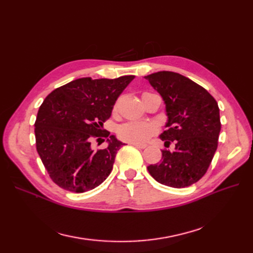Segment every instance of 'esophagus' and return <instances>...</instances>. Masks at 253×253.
Segmentation results:
<instances>
[{"label": "esophagus", "instance_id": "1", "mask_svg": "<svg viewBox=\"0 0 253 253\" xmlns=\"http://www.w3.org/2000/svg\"><path fill=\"white\" fill-rule=\"evenodd\" d=\"M132 145H134V147L138 148V149H145L147 148V144H140V143H131Z\"/></svg>", "mask_w": 253, "mask_h": 253}]
</instances>
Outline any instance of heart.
I'll use <instances>...</instances> for the list:
<instances>
[{
	"mask_svg": "<svg viewBox=\"0 0 253 253\" xmlns=\"http://www.w3.org/2000/svg\"><path fill=\"white\" fill-rule=\"evenodd\" d=\"M157 131L158 126L153 122L129 120L118 127L117 134L119 138L125 141L132 143H143L150 137L155 135Z\"/></svg>",
	"mask_w": 253,
	"mask_h": 253,
	"instance_id": "1",
	"label": "heart"
}]
</instances>
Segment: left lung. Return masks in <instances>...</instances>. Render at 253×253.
Listing matches in <instances>:
<instances>
[{"label":"left lung","mask_w":253,"mask_h":253,"mask_svg":"<svg viewBox=\"0 0 253 253\" xmlns=\"http://www.w3.org/2000/svg\"><path fill=\"white\" fill-rule=\"evenodd\" d=\"M166 103L168 129L160 135L162 162L148 167L151 176L172 188H186L200 180L215 154L220 132L215 99L200 84L180 74L158 72L144 77Z\"/></svg>","instance_id":"left-lung-1"}]
</instances>
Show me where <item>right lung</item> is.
<instances>
[{"label":"right lung","mask_w":253,"mask_h":253,"mask_svg":"<svg viewBox=\"0 0 253 253\" xmlns=\"http://www.w3.org/2000/svg\"><path fill=\"white\" fill-rule=\"evenodd\" d=\"M134 78L133 75L116 79L81 78L44 99L35 122L36 147L49 177L60 188L83 193L110 175L117 151L125 143L110 136L102 126ZM101 138L108 139L109 147L91 149V140Z\"/></svg>","instance_id":"add662e5"}]
</instances>
